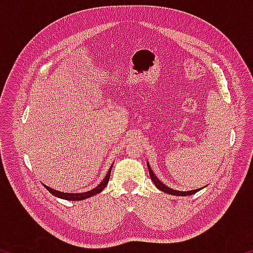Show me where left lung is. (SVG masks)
<instances>
[{
	"label": "left lung",
	"instance_id": "obj_1",
	"mask_svg": "<svg viewBox=\"0 0 253 253\" xmlns=\"http://www.w3.org/2000/svg\"><path fill=\"white\" fill-rule=\"evenodd\" d=\"M147 168H148V172H149V175H151V178L152 181L154 182V184H155L156 187L158 188V190H161L164 192V193H168V194H170V195H176V196H186V195H192L196 193V192L200 191L201 188H198V190H193V191H187V192H184V191H176V190H173V188H170L169 186H166L165 184H163L160 179H158L156 177V175L154 174V172L151 169V166H149V164L147 163Z\"/></svg>",
	"mask_w": 253,
	"mask_h": 253
}]
</instances>
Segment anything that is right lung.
Masks as SVG:
<instances>
[{
  "label": "right lung",
  "mask_w": 253,
  "mask_h": 253,
  "mask_svg": "<svg viewBox=\"0 0 253 253\" xmlns=\"http://www.w3.org/2000/svg\"><path fill=\"white\" fill-rule=\"evenodd\" d=\"M111 168H113V165L110 166V169L108 170V173L105 176V178L102 179L101 183L99 185L96 186L95 188H92V190L88 191V192H84V193H65V192H59V191H55L53 188H51L49 186H46L43 184V186L48 190L51 194L57 196L59 199H63V200H68V201H81V200H84V199H88L90 198V196L96 195L98 193H100V192L104 190V188L107 186V184H108L109 181V177H110V172H111Z\"/></svg>",
  "instance_id": "obj_1"
}]
</instances>
